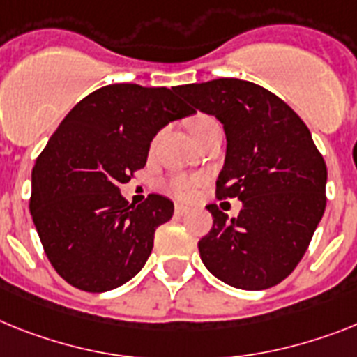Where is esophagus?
Here are the masks:
<instances>
[{
    "instance_id": "esophagus-1",
    "label": "esophagus",
    "mask_w": 357,
    "mask_h": 357,
    "mask_svg": "<svg viewBox=\"0 0 357 357\" xmlns=\"http://www.w3.org/2000/svg\"><path fill=\"white\" fill-rule=\"evenodd\" d=\"M174 212H176V215H179V218H181V215H187L188 212H190V208H188V206H185V205H176Z\"/></svg>"
}]
</instances>
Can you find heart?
Listing matches in <instances>:
<instances>
[{
  "instance_id": "heart-1",
  "label": "heart",
  "mask_w": 357,
  "mask_h": 357,
  "mask_svg": "<svg viewBox=\"0 0 357 357\" xmlns=\"http://www.w3.org/2000/svg\"><path fill=\"white\" fill-rule=\"evenodd\" d=\"M215 125H220V123L215 121V118L212 116H196V118L190 121V130H192L194 137L199 139L206 130H211L212 127ZM203 179L199 176H190V174H174L167 179V183H165V190L169 194H172L174 197H178V199H188V197H192L194 190L199 183H202Z\"/></svg>"
}]
</instances>
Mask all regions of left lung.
<instances>
[{
  "label": "left lung",
  "instance_id": "obj_1",
  "mask_svg": "<svg viewBox=\"0 0 357 357\" xmlns=\"http://www.w3.org/2000/svg\"><path fill=\"white\" fill-rule=\"evenodd\" d=\"M176 91L223 123L227 158L215 196L243 203L230 221L220 206L206 205L214 225L197 243L202 261L236 289L278 285L305 256L326 206V165L310 130L256 83L220 77Z\"/></svg>",
  "mask_w": 357,
  "mask_h": 357
}]
</instances>
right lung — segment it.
Instances as JSON below:
<instances>
[{
  "label": "right lung",
  "instance_id": "add662e5",
  "mask_svg": "<svg viewBox=\"0 0 357 357\" xmlns=\"http://www.w3.org/2000/svg\"><path fill=\"white\" fill-rule=\"evenodd\" d=\"M194 110L176 86H101L67 114L32 170L31 214L43 250L63 280L107 292L132 280L174 203L149 194L128 205L119 185L146 163L152 137Z\"/></svg>",
  "mask_w": 357,
  "mask_h": 357
}]
</instances>
